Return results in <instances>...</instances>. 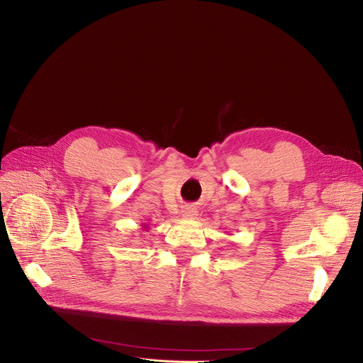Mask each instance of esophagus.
I'll return each instance as SVG.
<instances>
[{
    "label": "esophagus",
    "mask_w": 363,
    "mask_h": 363,
    "mask_svg": "<svg viewBox=\"0 0 363 363\" xmlns=\"http://www.w3.org/2000/svg\"><path fill=\"white\" fill-rule=\"evenodd\" d=\"M198 216V211L193 205H187L183 211H182V218L183 219H196Z\"/></svg>",
    "instance_id": "esophagus-1"
}]
</instances>
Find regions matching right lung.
<instances>
[{
	"label": "right lung",
	"mask_w": 363,
	"mask_h": 363,
	"mask_svg": "<svg viewBox=\"0 0 363 363\" xmlns=\"http://www.w3.org/2000/svg\"><path fill=\"white\" fill-rule=\"evenodd\" d=\"M143 228H144V230H148V227H147V225H145V224H144V225H143Z\"/></svg>",
	"instance_id": "1"
}]
</instances>
